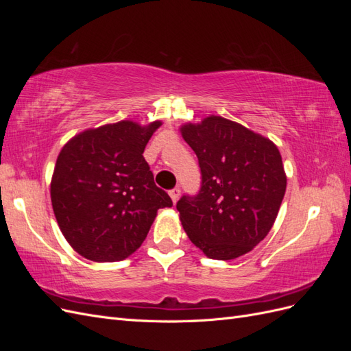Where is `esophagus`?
Masks as SVG:
<instances>
[{"label": "esophagus", "instance_id": "obj_1", "mask_svg": "<svg viewBox=\"0 0 351 351\" xmlns=\"http://www.w3.org/2000/svg\"><path fill=\"white\" fill-rule=\"evenodd\" d=\"M169 197H171L173 204H176V202H177L178 197H180V189L176 187V189H173V190H169Z\"/></svg>", "mask_w": 351, "mask_h": 351}]
</instances>
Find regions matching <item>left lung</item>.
<instances>
[{
    "label": "left lung",
    "mask_w": 351,
    "mask_h": 351,
    "mask_svg": "<svg viewBox=\"0 0 351 351\" xmlns=\"http://www.w3.org/2000/svg\"><path fill=\"white\" fill-rule=\"evenodd\" d=\"M180 133L202 173L199 195L177 202L186 234L210 259L243 256L268 236L285 193L277 145L219 115L182 124Z\"/></svg>",
    "instance_id": "1"
}]
</instances>
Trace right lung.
Wrapping results in <instances>:
<instances>
[{
  "mask_svg": "<svg viewBox=\"0 0 351 351\" xmlns=\"http://www.w3.org/2000/svg\"><path fill=\"white\" fill-rule=\"evenodd\" d=\"M162 121L105 124L73 136L58 154L51 204L80 256L117 262L142 246L158 209L173 206L156 187L143 151Z\"/></svg>",
  "mask_w": 351,
  "mask_h": 351,
  "instance_id": "right-lung-1",
  "label": "right lung"
}]
</instances>
